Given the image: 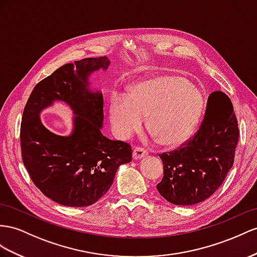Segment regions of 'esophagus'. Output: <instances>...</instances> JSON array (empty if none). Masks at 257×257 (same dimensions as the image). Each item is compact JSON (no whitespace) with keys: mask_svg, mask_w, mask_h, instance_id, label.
I'll use <instances>...</instances> for the list:
<instances>
[{"mask_svg":"<svg viewBox=\"0 0 257 257\" xmlns=\"http://www.w3.org/2000/svg\"><path fill=\"white\" fill-rule=\"evenodd\" d=\"M147 155H148V152L144 149H142L140 147H136L134 149L133 156L135 160H140V159H142V157H146Z\"/></svg>","mask_w":257,"mask_h":257,"instance_id":"34e87169","label":"esophagus"}]
</instances>
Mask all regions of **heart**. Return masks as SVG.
Wrapping results in <instances>:
<instances>
[{"label": "heart", "instance_id": "b5f03b06", "mask_svg": "<svg viewBox=\"0 0 257 257\" xmlns=\"http://www.w3.org/2000/svg\"><path fill=\"white\" fill-rule=\"evenodd\" d=\"M203 109L200 90L179 76H159L136 83L127 96H111L109 119L114 134L128 139L142 127L163 146L176 147L191 136Z\"/></svg>", "mask_w": 257, "mask_h": 257}]
</instances>
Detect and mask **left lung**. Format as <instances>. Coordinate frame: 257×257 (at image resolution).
I'll return each instance as SVG.
<instances>
[{"mask_svg": "<svg viewBox=\"0 0 257 257\" xmlns=\"http://www.w3.org/2000/svg\"><path fill=\"white\" fill-rule=\"evenodd\" d=\"M239 140L238 119L227 94L214 91L194 136L168 153L160 154L164 177L160 194L176 205H193L208 199L233 165Z\"/></svg>", "mask_w": 257, "mask_h": 257, "instance_id": "1", "label": "left lung"}]
</instances>
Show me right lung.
<instances>
[{"label":"right lung","mask_w":257,"mask_h":257,"mask_svg":"<svg viewBox=\"0 0 257 257\" xmlns=\"http://www.w3.org/2000/svg\"><path fill=\"white\" fill-rule=\"evenodd\" d=\"M106 56L66 64L32 90L21 124L22 157L36 187L49 199L69 207L90 206L113 185L121 164L133 160L131 146L101 133L103 95L88 89V77L106 69ZM53 100L68 103L76 117L68 137L52 134L38 114Z\"/></svg>","instance_id":"add662e5"}]
</instances>
